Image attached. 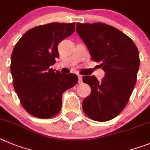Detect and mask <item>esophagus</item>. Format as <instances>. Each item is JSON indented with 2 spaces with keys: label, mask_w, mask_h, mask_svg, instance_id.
Instances as JSON below:
<instances>
[{
  "label": "esophagus",
  "mask_w": 150,
  "mask_h": 150,
  "mask_svg": "<svg viewBox=\"0 0 150 150\" xmlns=\"http://www.w3.org/2000/svg\"><path fill=\"white\" fill-rule=\"evenodd\" d=\"M78 83H82V76L81 75H78Z\"/></svg>",
  "instance_id": "34e87169"
}]
</instances>
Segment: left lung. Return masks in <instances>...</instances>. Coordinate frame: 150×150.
Instances as JSON below:
<instances>
[{"instance_id":"left-lung-1","label":"left lung","mask_w":150,"mask_h":150,"mask_svg":"<svg viewBox=\"0 0 150 150\" xmlns=\"http://www.w3.org/2000/svg\"><path fill=\"white\" fill-rule=\"evenodd\" d=\"M76 30L92 60L100 63L105 72L102 81L94 75L83 78L91 93L83 100L82 108L93 120L108 121L120 114L134 90L140 66L138 50L129 36L106 24L77 23Z\"/></svg>"}]
</instances>
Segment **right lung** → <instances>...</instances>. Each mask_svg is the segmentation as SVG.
I'll return each instance as SVG.
<instances>
[{"mask_svg": "<svg viewBox=\"0 0 150 150\" xmlns=\"http://www.w3.org/2000/svg\"><path fill=\"white\" fill-rule=\"evenodd\" d=\"M75 23L53 22L29 30L13 48L10 70L13 86L23 108L42 119L60 112L62 95L78 78L63 75L50 67L59 58L57 46L75 31Z\"/></svg>", "mask_w": 150, "mask_h": 150, "instance_id": "add662e5", "label": "right lung"}]
</instances>
